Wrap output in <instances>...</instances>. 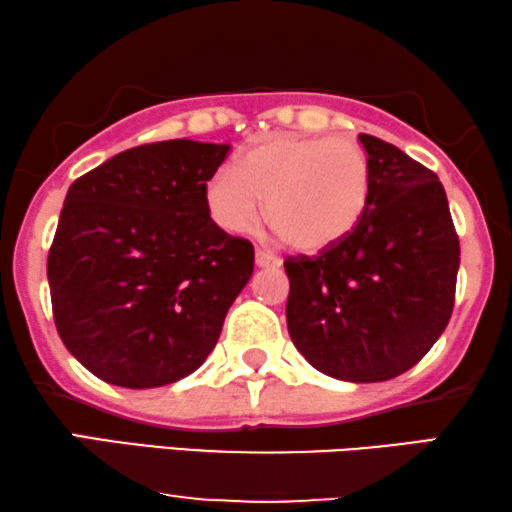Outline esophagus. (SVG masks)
<instances>
[{
	"label": "esophagus",
	"instance_id": "obj_1",
	"mask_svg": "<svg viewBox=\"0 0 512 512\" xmlns=\"http://www.w3.org/2000/svg\"><path fill=\"white\" fill-rule=\"evenodd\" d=\"M256 265H258V268H279L282 261H279L275 254H270V251L256 249Z\"/></svg>",
	"mask_w": 512,
	"mask_h": 512
}]
</instances>
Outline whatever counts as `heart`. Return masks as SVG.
I'll use <instances>...</instances> for the list:
<instances>
[{
  "label": "heart",
  "instance_id": "1",
  "mask_svg": "<svg viewBox=\"0 0 512 512\" xmlns=\"http://www.w3.org/2000/svg\"><path fill=\"white\" fill-rule=\"evenodd\" d=\"M207 207L228 233H249L265 212L291 247L319 254L368 214L373 163L356 142L272 132L207 181Z\"/></svg>",
  "mask_w": 512,
  "mask_h": 512
}]
</instances>
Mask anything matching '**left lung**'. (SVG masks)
<instances>
[{"label":"left lung","instance_id":"obj_1","mask_svg":"<svg viewBox=\"0 0 512 512\" xmlns=\"http://www.w3.org/2000/svg\"><path fill=\"white\" fill-rule=\"evenodd\" d=\"M359 139L373 163L368 214L319 256L286 258V326L319 373L384 382L415 366L445 331L459 237L436 172L394 144Z\"/></svg>","mask_w":512,"mask_h":512}]
</instances>
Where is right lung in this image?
<instances>
[{
    "label": "right lung",
    "instance_id": "right-lung-1",
    "mask_svg": "<svg viewBox=\"0 0 512 512\" xmlns=\"http://www.w3.org/2000/svg\"><path fill=\"white\" fill-rule=\"evenodd\" d=\"M228 144H144L69 186L51 251L53 319L69 354L125 389L198 370L254 272V247L209 216Z\"/></svg>",
    "mask_w": 512,
    "mask_h": 512
}]
</instances>
